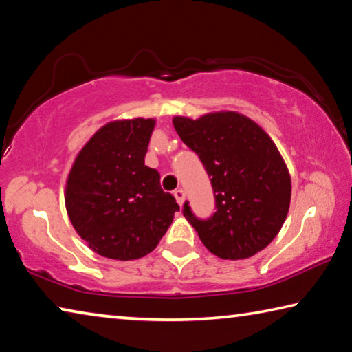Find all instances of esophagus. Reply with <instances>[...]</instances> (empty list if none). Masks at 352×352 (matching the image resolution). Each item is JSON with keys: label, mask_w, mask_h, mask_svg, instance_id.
<instances>
[{"label": "esophagus", "mask_w": 352, "mask_h": 352, "mask_svg": "<svg viewBox=\"0 0 352 352\" xmlns=\"http://www.w3.org/2000/svg\"><path fill=\"white\" fill-rule=\"evenodd\" d=\"M174 197H175L178 205H183V201H184V197H186V194H184L183 189H175V190H174Z\"/></svg>", "instance_id": "obj_1"}]
</instances>
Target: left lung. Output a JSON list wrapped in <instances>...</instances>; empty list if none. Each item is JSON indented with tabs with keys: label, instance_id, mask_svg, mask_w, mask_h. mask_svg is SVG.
<instances>
[{
	"label": "left lung",
	"instance_id": "1",
	"mask_svg": "<svg viewBox=\"0 0 352 352\" xmlns=\"http://www.w3.org/2000/svg\"><path fill=\"white\" fill-rule=\"evenodd\" d=\"M172 122L204 163L216 199L210 219L195 217L188 201L184 217L212 254L233 261L252 258L275 239L290 206V175L275 142L236 111L199 119L175 116Z\"/></svg>",
	"mask_w": 352,
	"mask_h": 352
}]
</instances>
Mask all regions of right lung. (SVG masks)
<instances>
[{"label": "right lung", "mask_w": 352, "mask_h": 352, "mask_svg": "<svg viewBox=\"0 0 352 352\" xmlns=\"http://www.w3.org/2000/svg\"><path fill=\"white\" fill-rule=\"evenodd\" d=\"M155 119H124L100 127L69 170L65 205L71 223L93 252L118 261L140 259L162 241L175 211L160 174L144 157Z\"/></svg>", "instance_id": "right-lung-1"}]
</instances>
